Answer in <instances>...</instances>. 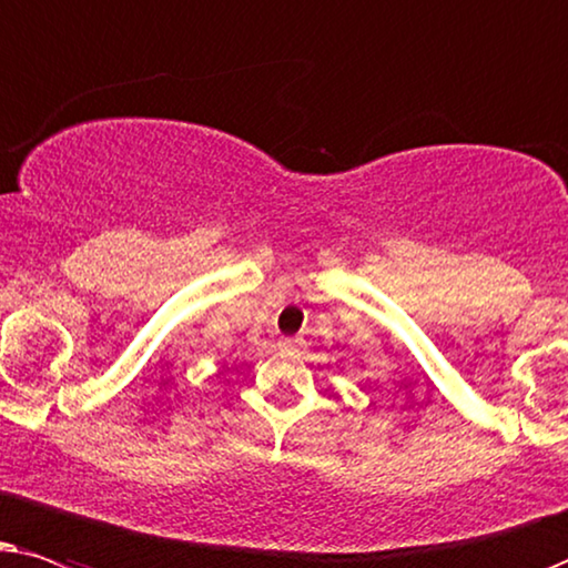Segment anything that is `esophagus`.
<instances>
[{
  "mask_svg": "<svg viewBox=\"0 0 568 568\" xmlns=\"http://www.w3.org/2000/svg\"><path fill=\"white\" fill-rule=\"evenodd\" d=\"M277 345H280V351H283V353L296 351V339H291V337H283Z\"/></svg>",
  "mask_w": 568,
  "mask_h": 568,
  "instance_id": "obj_1",
  "label": "esophagus"
}]
</instances>
